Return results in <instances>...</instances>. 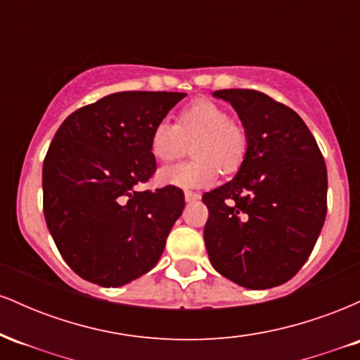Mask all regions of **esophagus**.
Wrapping results in <instances>:
<instances>
[{"mask_svg": "<svg viewBox=\"0 0 360 360\" xmlns=\"http://www.w3.org/2000/svg\"><path fill=\"white\" fill-rule=\"evenodd\" d=\"M200 194L198 193H191V191H186L184 193V200H186V203H194V201H198L200 200Z\"/></svg>", "mask_w": 360, "mask_h": 360, "instance_id": "obj_1", "label": "esophagus"}]
</instances>
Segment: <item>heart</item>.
Wrapping results in <instances>:
<instances>
[{"label":"heart","mask_w":360,"mask_h":360,"mask_svg":"<svg viewBox=\"0 0 360 360\" xmlns=\"http://www.w3.org/2000/svg\"><path fill=\"white\" fill-rule=\"evenodd\" d=\"M191 148L193 162L162 167L157 181L162 186L181 189L208 188L217 181L218 167L232 174L240 167L247 150L245 134L229 113L210 100H196L177 115L176 125L159 122L150 134V152L160 162H171Z\"/></svg>","instance_id":"heart-1"}]
</instances>
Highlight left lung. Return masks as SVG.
I'll use <instances>...</instances> for the list:
<instances>
[{
  "mask_svg": "<svg viewBox=\"0 0 360 360\" xmlns=\"http://www.w3.org/2000/svg\"><path fill=\"white\" fill-rule=\"evenodd\" d=\"M245 130L232 181L203 194L212 266L247 289L279 286L311 254L326 214V166L296 111L254 89H220Z\"/></svg>",
  "mask_w": 360,
  "mask_h": 360,
  "instance_id": "8db88e82",
  "label": "left lung"
}]
</instances>
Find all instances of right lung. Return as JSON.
Returning <instances> with one entry per match:
<instances>
[{
    "instance_id": "1",
    "label": "right lung",
    "mask_w": 360,
    "mask_h": 360,
    "mask_svg": "<svg viewBox=\"0 0 360 360\" xmlns=\"http://www.w3.org/2000/svg\"><path fill=\"white\" fill-rule=\"evenodd\" d=\"M186 96L122 91L74 111L53 135L42 169L44 214L68 266L118 288L159 262L184 208L179 188L139 191L155 171L150 134Z\"/></svg>"
}]
</instances>
